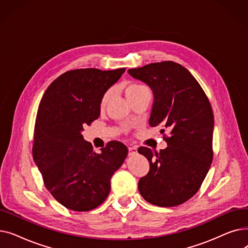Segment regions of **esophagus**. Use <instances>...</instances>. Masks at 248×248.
<instances>
[{
    "instance_id": "obj_1",
    "label": "esophagus",
    "mask_w": 248,
    "mask_h": 248,
    "mask_svg": "<svg viewBox=\"0 0 248 248\" xmlns=\"http://www.w3.org/2000/svg\"><path fill=\"white\" fill-rule=\"evenodd\" d=\"M138 153V149L136 147H129L128 148V155H136Z\"/></svg>"
}]
</instances>
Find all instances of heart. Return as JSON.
I'll list each match as a JSON object with an SVG mask.
<instances>
[{
	"label": "heart",
	"instance_id": "b5f03b06",
	"mask_svg": "<svg viewBox=\"0 0 248 248\" xmlns=\"http://www.w3.org/2000/svg\"><path fill=\"white\" fill-rule=\"evenodd\" d=\"M145 88H147V87L144 86V85L140 84V83H131V84H128V85L126 86V88H125L126 97H127V98L131 97V96L135 95L136 93H138L139 91H140V90H142V89H145ZM109 97H110V91H108V93L103 95V97H102V99H101V104H102V106H104V104H106V103L108 101Z\"/></svg>",
	"mask_w": 248,
	"mask_h": 248
}]
</instances>
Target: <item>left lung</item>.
<instances>
[{"label": "left lung", "mask_w": 248, "mask_h": 248, "mask_svg": "<svg viewBox=\"0 0 248 248\" xmlns=\"http://www.w3.org/2000/svg\"><path fill=\"white\" fill-rule=\"evenodd\" d=\"M127 72L153 90L150 125L170 129L165 150H138L150 163L149 173L139 181L140 194L155 206L180 205L197 193L212 163L211 104L198 81L178 63H152Z\"/></svg>", "instance_id": "obj_1"}]
</instances>
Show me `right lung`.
<instances>
[{"instance_id":"add662e5","label":"right lung","mask_w":248,"mask_h":248,"mask_svg":"<svg viewBox=\"0 0 248 248\" xmlns=\"http://www.w3.org/2000/svg\"><path fill=\"white\" fill-rule=\"evenodd\" d=\"M124 71H67L49 85L41 99L33 159L47 190L70 210L89 211L102 204L113 173L127 155V148L116 140L93 152L82 136L84 125L98 119L103 95Z\"/></svg>"}]
</instances>
